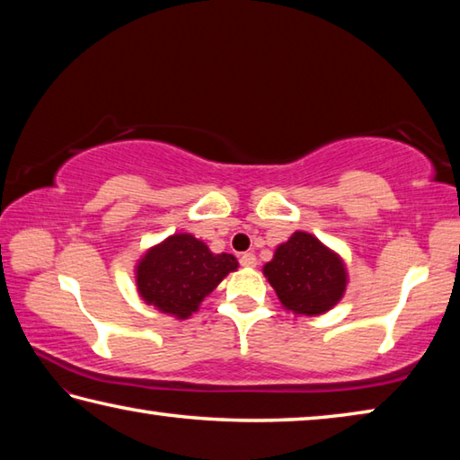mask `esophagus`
I'll return each mask as SVG.
<instances>
[{
	"mask_svg": "<svg viewBox=\"0 0 460 460\" xmlns=\"http://www.w3.org/2000/svg\"><path fill=\"white\" fill-rule=\"evenodd\" d=\"M240 264L246 269H252V267H256V256L252 252H244L243 256H240Z\"/></svg>",
	"mask_w": 460,
	"mask_h": 460,
	"instance_id": "obj_1",
	"label": "esophagus"
}]
</instances>
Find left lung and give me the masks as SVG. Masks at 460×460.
Listing matches in <instances>:
<instances>
[{
    "label": "left lung",
    "instance_id": "8db88e82",
    "mask_svg": "<svg viewBox=\"0 0 460 460\" xmlns=\"http://www.w3.org/2000/svg\"><path fill=\"white\" fill-rule=\"evenodd\" d=\"M262 272L283 307L295 315L327 313L341 301L348 287L341 256L307 232H295L280 244Z\"/></svg>",
    "mask_w": 460,
    "mask_h": 460
}]
</instances>
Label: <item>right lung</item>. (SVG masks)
I'll return each instance as SVG.
<instances>
[{"instance_id": "add662e5", "label": "right lung", "mask_w": 460, "mask_h": 460, "mask_svg": "<svg viewBox=\"0 0 460 460\" xmlns=\"http://www.w3.org/2000/svg\"><path fill=\"white\" fill-rule=\"evenodd\" d=\"M236 269L238 261L232 254H214L196 236L180 232L149 248L137 262V291L165 315L188 319Z\"/></svg>"}]
</instances>
